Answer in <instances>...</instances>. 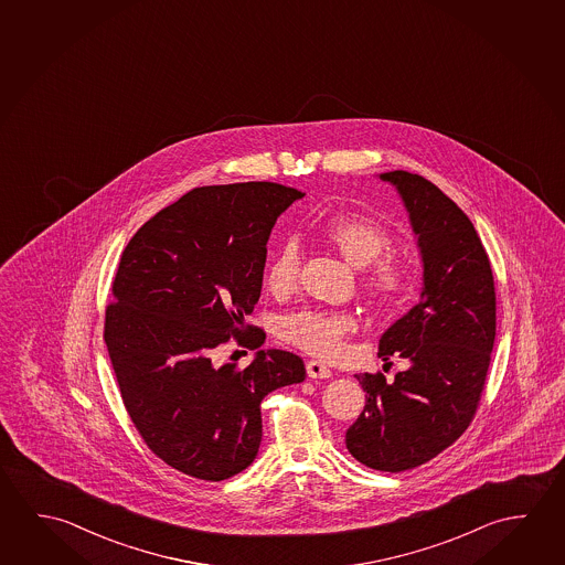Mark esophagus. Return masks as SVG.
<instances>
[{
    "instance_id": "esophagus-1",
    "label": "esophagus",
    "mask_w": 565,
    "mask_h": 565,
    "mask_svg": "<svg viewBox=\"0 0 565 565\" xmlns=\"http://www.w3.org/2000/svg\"><path fill=\"white\" fill-rule=\"evenodd\" d=\"M307 376L309 379H331L333 372L329 371V366H324L323 362L309 361L306 364Z\"/></svg>"
}]
</instances>
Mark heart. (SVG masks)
Instances as JSON below:
<instances>
[{"label": "heart", "instance_id": "1", "mask_svg": "<svg viewBox=\"0 0 565 565\" xmlns=\"http://www.w3.org/2000/svg\"><path fill=\"white\" fill-rule=\"evenodd\" d=\"M319 234L352 268L362 269L361 286L372 306L394 309L404 303L416 286V271L394 250V236L369 214L341 213L324 221ZM301 252L296 242H286L271 256L264 274V286L276 299L294 296L299 287ZM359 329L351 313L297 311L281 323V339L323 361H337L347 339Z\"/></svg>", "mask_w": 565, "mask_h": 565}]
</instances>
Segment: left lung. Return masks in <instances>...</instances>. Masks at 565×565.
<instances>
[{
	"instance_id": "1",
	"label": "left lung",
	"mask_w": 565,
	"mask_h": 565,
	"mask_svg": "<svg viewBox=\"0 0 565 565\" xmlns=\"http://www.w3.org/2000/svg\"><path fill=\"white\" fill-rule=\"evenodd\" d=\"M398 189L417 234L424 289L417 306L382 334L379 356L409 361L386 382L356 374L366 406L347 429V449L376 471L419 467L454 445L481 402L497 334L489 256L469 216L422 175H380Z\"/></svg>"
}]
</instances>
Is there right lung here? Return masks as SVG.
Wrapping results in <instances>:
<instances>
[{
  "instance_id": "1",
  "label": "right lung",
  "mask_w": 565,
  "mask_h": 565,
  "mask_svg": "<svg viewBox=\"0 0 565 565\" xmlns=\"http://www.w3.org/2000/svg\"><path fill=\"white\" fill-rule=\"evenodd\" d=\"M303 193L278 183L196 186L143 224L121 254L104 341L121 402L149 449L177 471L224 481L262 441L259 404L303 382L294 352L214 366L226 342L256 351L246 323L262 291L269 232Z\"/></svg>"
}]
</instances>
